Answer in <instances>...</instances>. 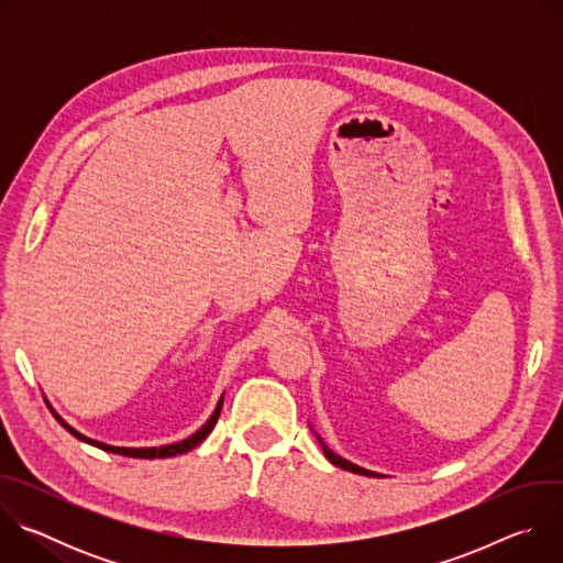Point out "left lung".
Instances as JSON below:
<instances>
[{
    "label": "left lung",
    "instance_id": "obj_1",
    "mask_svg": "<svg viewBox=\"0 0 563 563\" xmlns=\"http://www.w3.org/2000/svg\"><path fill=\"white\" fill-rule=\"evenodd\" d=\"M318 443H320V448H323V452H325V456L330 459V463H334L336 467H343V470H347V472H354V474H363V476H380V474H376V472H369V470H365V467H358V465H354L352 461H347V459H343V456H339L336 452H332L325 443H323V439L318 437Z\"/></svg>",
    "mask_w": 563,
    "mask_h": 563
}]
</instances>
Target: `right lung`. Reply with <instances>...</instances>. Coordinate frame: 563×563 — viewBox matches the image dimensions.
Wrapping results in <instances>:
<instances>
[{
    "label": "right lung",
    "instance_id": "right-lung-1",
    "mask_svg": "<svg viewBox=\"0 0 563 563\" xmlns=\"http://www.w3.org/2000/svg\"><path fill=\"white\" fill-rule=\"evenodd\" d=\"M220 410H222V398L218 400V406H216L213 415L209 417V421H207L196 434H191L189 439H185V441H180V443H172V445H163V448H115V445H107V443H100V441H93V439H89V437H85V434H79V432L73 430L66 421H62L57 415H53V417H55V419L62 423V428L68 430L75 439L85 441V443H91V445H96V448H100V450H107V452H113V454H122V456H133V459H167V456H176V454L189 452V450H194L196 445H200V443L209 437V432L213 430V426L218 423Z\"/></svg>",
    "mask_w": 563,
    "mask_h": 563
}]
</instances>
